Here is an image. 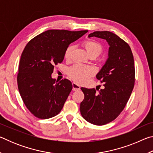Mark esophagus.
<instances>
[{
  "label": "esophagus",
  "instance_id": "34e87169",
  "mask_svg": "<svg viewBox=\"0 0 153 153\" xmlns=\"http://www.w3.org/2000/svg\"><path fill=\"white\" fill-rule=\"evenodd\" d=\"M72 86H73V90L74 91H77V90H80V86H79L78 84H76V83H73L72 84Z\"/></svg>",
  "mask_w": 153,
  "mask_h": 153
}]
</instances>
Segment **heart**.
<instances>
[{"instance_id": "heart-1", "label": "heart", "mask_w": 153, "mask_h": 153, "mask_svg": "<svg viewBox=\"0 0 153 153\" xmlns=\"http://www.w3.org/2000/svg\"><path fill=\"white\" fill-rule=\"evenodd\" d=\"M83 46L86 48L88 55H100L102 50V46L99 42L95 40H88L83 43ZM74 46L73 45L69 46L65 52V58L69 59L74 51ZM95 70L92 67L82 65H75L69 67L67 70V74L70 78L79 84H83L86 82L90 77L94 74Z\"/></svg>"}]
</instances>
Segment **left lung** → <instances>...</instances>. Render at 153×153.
Instances as JSON below:
<instances>
[{"instance_id":"8db88e82","label":"left lung","mask_w":153,"mask_h":153,"mask_svg":"<svg viewBox=\"0 0 153 153\" xmlns=\"http://www.w3.org/2000/svg\"><path fill=\"white\" fill-rule=\"evenodd\" d=\"M93 36L106 40L109 45L107 60L97 75L105 88L97 94L94 88H81L84 99L79 109L85 120L102 126L115 120L126 107L134 86L135 67L130 47L118 36L97 31L88 35Z\"/></svg>"}]
</instances>
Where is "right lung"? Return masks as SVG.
<instances>
[{"label": "right lung", "mask_w": 153, "mask_h": 153, "mask_svg": "<svg viewBox=\"0 0 153 153\" xmlns=\"http://www.w3.org/2000/svg\"><path fill=\"white\" fill-rule=\"evenodd\" d=\"M87 32L49 30L25 46L19 64L17 85L25 105L35 117H55L63 108L72 84L67 79L56 81L51 74L55 66L63 61L69 45Z\"/></svg>", "instance_id": "right-lung-1"}]
</instances>
